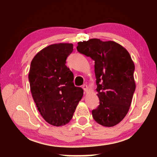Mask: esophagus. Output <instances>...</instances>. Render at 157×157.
<instances>
[{"label": "esophagus", "instance_id": "obj_1", "mask_svg": "<svg viewBox=\"0 0 157 157\" xmlns=\"http://www.w3.org/2000/svg\"><path fill=\"white\" fill-rule=\"evenodd\" d=\"M82 89H83V90L84 91H88V86H87V85L86 84H84V85H82Z\"/></svg>", "mask_w": 157, "mask_h": 157}]
</instances>
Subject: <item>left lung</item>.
Masks as SVG:
<instances>
[{"mask_svg": "<svg viewBox=\"0 0 157 157\" xmlns=\"http://www.w3.org/2000/svg\"><path fill=\"white\" fill-rule=\"evenodd\" d=\"M78 44V51L95 62L100 105L92 111L93 118L102 126L116 125L128 112L136 89L131 56L114 41L91 39Z\"/></svg>", "mask_w": 157, "mask_h": 157, "instance_id": "1", "label": "left lung"}]
</instances>
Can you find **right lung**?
<instances>
[{
  "mask_svg": "<svg viewBox=\"0 0 157 157\" xmlns=\"http://www.w3.org/2000/svg\"><path fill=\"white\" fill-rule=\"evenodd\" d=\"M71 44H52L42 49L32 60L28 79L37 109L53 126L68 123L83 89L73 83V74L66 66L73 52Z\"/></svg>",
  "mask_w": 157,
  "mask_h": 157,
  "instance_id": "add662e5",
  "label": "right lung"
}]
</instances>
